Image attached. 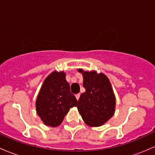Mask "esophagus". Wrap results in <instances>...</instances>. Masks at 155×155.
Here are the masks:
<instances>
[{
  "instance_id": "34e87169",
  "label": "esophagus",
  "mask_w": 155,
  "mask_h": 155,
  "mask_svg": "<svg viewBox=\"0 0 155 155\" xmlns=\"http://www.w3.org/2000/svg\"><path fill=\"white\" fill-rule=\"evenodd\" d=\"M80 94H77V95H75V97H76V98H77V100L78 101V100H79V98H80Z\"/></svg>"
}]
</instances>
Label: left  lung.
I'll list each match as a JSON object with an SVG mask.
<instances>
[{"instance_id":"left-lung-1","label":"left lung","mask_w":155,"mask_h":155,"mask_svg":"<svg viewBox=\"0 0 155 155\" xmlns=\"http://www.w3.org/2000/svg\"><path fill=\"white\" fill-rule=\"evenodd\" d=\"M84 77L83 86L86 92L81 95L78 110L83 120L90 127H98L113 116L116 107L115 97L110 82L103 73L78 69Z\"/></svg>"}]
</instances>
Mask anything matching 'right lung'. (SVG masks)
<instances>
[{
	"label": "right lung",
	"mask_w": 155,
	"mask_h": 155,
	"mask_svg": "<svg viewBox=\"0 0 155 155\" xmlns=\"http://www.w3.org/2000/svg\"><path fill=\"white\" fill-rule=\"evenodd\" d=\"M75 96L70 92V85L64 71H53L43 82L36 101V113L43 123L57 127L63 121L70 108L77 106Z\"/></svg>",
	"instance_id": "right-lung-1"
}]
</instances>
